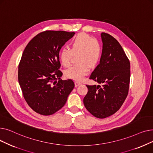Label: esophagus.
<instances>
[{"mask_svg": "<svg viewBox=\"0 0 153 153\" xmlns=\"http://www.w3.org/2000/svg\"><path fill=\"white\" fill-rule=\"evenodd\" d=\"M81 84H82L81 82H78V81H76V82H75V85H76V87L78 86V85H81Z\"/></svg>", "mask_w": 153, "mask_h": 153, "instance_id": "1", "label": "esophagus"}]
</instances>
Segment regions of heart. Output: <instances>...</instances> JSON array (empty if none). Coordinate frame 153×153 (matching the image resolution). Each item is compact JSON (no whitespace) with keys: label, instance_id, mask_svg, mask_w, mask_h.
<instances>
[{"label":"heart","instance_id":"1","mask_svg":"<svg viewBox=\"0 0 153 153\" xmlns=\"http://www.w3.org/2000/svg\"><path fill=\"white\" fill-rule=\"evenodd\" d=\"M77 57L78 64L72 66L64 71V75L69 79L81 81L89 72V68L97 66L102 55V47L97 40L85 33L76 35L70 43V50L62 48L59 56L62 65L69 66L72 55Z\"/></svg>","mask_w":153,"mask_h":153}]
</instances>
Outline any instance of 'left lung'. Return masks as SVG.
<instances>
[{
    "instance_id": "1",
    "label": "left lung",
    "mask_w": 153,
    "mask_h": 153,
    "mask_svg": "<svg viewBox=\"0 0 153 153\" xmlns=\"http://www.w3.org/2000/svg\"><path fill=\"white\" fill-rule=\"evenodd\" d=\"M101 38L103 46L100 63L89 77L99 85H86L88 92L83 102L92 115L105 118L117 112L127 97L130 63L115 38L102 33Z\"/></svg>"
}]
</instances>
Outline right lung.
Instances as JSON below:
<instances>
[{
    "mask_svg": "<svg viewBox=\"0 0 153 153\" xmlns=\"http://www.w3.org/2000/svg\"><path fill=\"white\" fill-rule=\"evenodd\" d=\"M74 32L45 31L36 35L23 51L19 82L28 105L36 113L50 115L60 110L73 90L71 79L62 81L59 53Z\"/></svg>",
    "mask_w": 153,
    "mask_h": 153,
    "instance_id": "1",
    "label": "right lung"
}]
</instances>
